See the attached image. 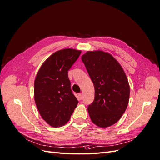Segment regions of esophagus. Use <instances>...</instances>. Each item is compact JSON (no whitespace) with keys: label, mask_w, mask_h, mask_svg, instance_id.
I'll list each match as a JSON object with an SVG mask.
<instances>
[{"label":"esophagus","mask_w":160,"mask_h":160,"mask_svg":"<svg viewBox=\"0 0 160 160\" xmlns=\"http://www.w3.org/2000/svg\"><path fill=\"white\" fill-rule=\"evenodd\" d=\"M77 98H78V100H82V94L81 93H79L78 94V96H77Z\"/></svg>","instance_id":"34e87169"}]
</instances>
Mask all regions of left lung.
Segmentation results:
<instances>
[{
  "label": "left lung",
  "instance_id": "1",
  "mask_svg": "<svg viewBox=\"0 0 160 160\" xmlns=\"http://www.w3.org/2000/svg\"><path fill=\"white\" fill-rule=\"evenodd\" d=\"M95 89L93 102L88 107L91 120L100 128L114 124L125 112L130 85L118 62L109 53L89 51L82 56Z\"/></svg>",
  "mask_w": 160,
  "mask_h": 160
}]
</instances>
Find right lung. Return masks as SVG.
Instances as JSON below:
<instances>
[{
	"label": "right lung",
	"instance_id": "1",
	"mask_svg": "<svg viewBox=\"0 0 160 160\" xmlns=\"http://www.w3.org/2000/svg\"><path fill=\"white\" fill-rule=\"evenodd\" d=\"M80 50L65 48L54 52L40 68L34 81V100L42 119L51 126L68 122L78 101L72 93L68 71Z\"/></svg>",
	"mask_w": 160,
	"mask_h": 160
}]
</instances>
